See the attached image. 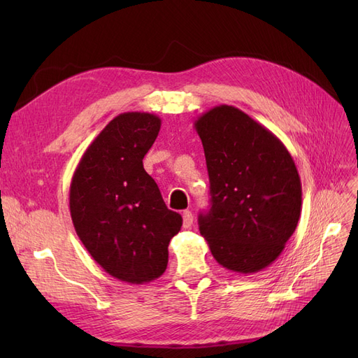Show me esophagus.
Here are the masks:
<instances>
[{"instance_id": "34e87169", "label": "esophagus", "mask_w": 358, "mask_h": 358, "mask_svg": "<svg viewBox=\"0 0 358 358\" xmlns=\"http://www.w3.org/2000/svg\"><path fill=\"white\" fill-rule=\"evenodd\" d=\"M182 218H183V227H185V229H189L191 224H192V220H194L192 213L189 210H183Z\"/></svg>"}]
</instances>
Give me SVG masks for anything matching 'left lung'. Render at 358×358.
Instances as JSON below:
<instances>
[{
  "label": "left lung",
  "mask_w": 358,
  "mask_h": 358,
  "mask_svg": "<svg viewBox=\"0 0 358 358\" xmlns=\"http://www.w3.org/2000/svg\"><path fill=\"white\" fill-rule=\"evenodd\" d=\"M210 182L199 227L213 258L242 275L272 264L294 233L301 183L294 159L266 127L221 104L196 124Z\"/></svg>",
  "instance_id": "left-lung-1"
}]
</instances>
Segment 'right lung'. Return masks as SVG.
Instances as JSON below:
<instances>
[{
    "label": "right lung",
    "instance_id": "obj_1",
    "mask_svg": "<svg viewBox=\"0 0 358 358\" xmlns=\"http://www.w3.org/2000/svg\"><path fill=\"white\" fill-rule=\"evenodd\" d=\"M159 128L152 113L117 115L85 150L70 185L71 220L86 251L104 272L136 285L166 272L169 243L182 227L143 169Z\"/></svg>",
    "mask_w": 358,
    "mask_h": 358
}]
</instances>
